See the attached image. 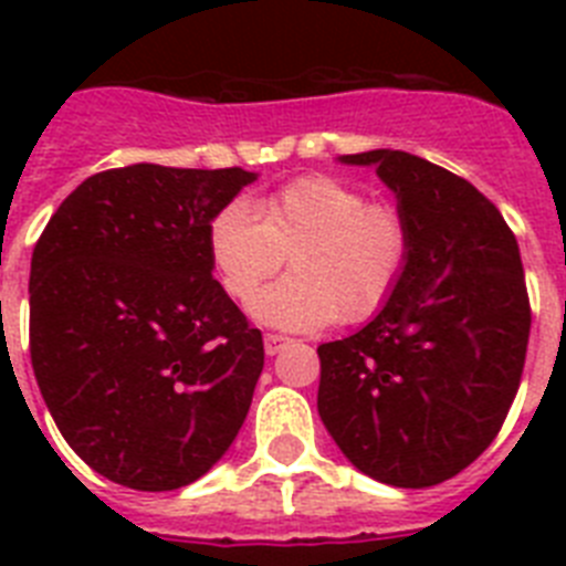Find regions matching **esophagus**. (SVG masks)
I'll use <instances>...</instances> for the list:
<instances>
[{
	"instance_id": "34e87169",
	"label": "esophagus",
	"mask_w": 566,
	"mask_h": 566,
	"mask_svg": "<svg viewBox=\"0 0 566 566\" xmlns=\"http://www.w3.org/2000/svg\"><path fill=\"white\" fill-rule=\"evenodd\" d=\"M286 345H289V337H283V334H266V337H263V348H266L269 357L283 352Z\"/></svg>"
}]
</instances>
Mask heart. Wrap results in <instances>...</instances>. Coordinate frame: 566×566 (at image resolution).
Segmentation results:
<instances>
[{"instance_id":"heart-1","label":"heart","mask_w":566,"mask_h":566,"mask_svg":"<svg viewBox=\"0 0 566 566\" xmlns=\"http://www.w3.org/2000/svg\"><path fill=\"white\" fill-rule=\"evenodd\" d=\"M411 232L391 203L332 175H303L254 201L229 203L209 223V260L227 294L247 303L289 254L292 274L252 300V317L280 332L363 323L391 300Z\"/></svg>"}]
</instances>
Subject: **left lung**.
I'll return each mask as SVG.
<instances>
[{
  "mask_svg": "<svg viewBox=\"0 0 566 566\" xmlns=\"http://www.w3.org/2000/svg\"><path fill=\"white\" fill-rule=\"evenodd\" d=\"M339 161L377 167L411 252L382 312L317 348V411L365 476L431 488L484 453L516 399L530 337L516 234L473 184L419 155Z\"/></svg>",
  "mask_w": 566,
  "mask_h": 566,
  "instance_id": "1",
  "label": "left lung"
}]
</instances>
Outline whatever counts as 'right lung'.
Instances as JSON below:
<instances>
[{"mask_svg":"<svg viewBox=\"0 0 566 566\" xmlns=\"http://www.w3.org/2000/svg\"><path fill=\"white\" fill-rule=\"evenodd\" d=\"M258 175H90L30 260V363L67 444L109 482L178 490L238 437L263 337L212 277L209 223Z\"/></svg>","mask_w":566,"mask_h":566,"instance_id":"add662e5","label":"right lung"}]
</instances>
